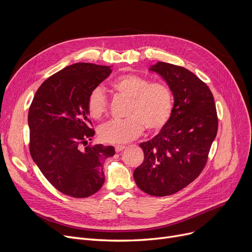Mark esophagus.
<instances>
[{"instance_id":"34e87169","label":"esophagus","mask_w":252,"mask_h":252,"mask_svg":"<svg viewBox=\"0 0 252 252\" xmlns=\"http://www.w3.org/2000/svg\"><path fill=\"white\" fill-rule=\"evenodd\" d=\"M125 148H126L125 145H117V146H115V151H116V152H121V151H123Z\"/></svg>"}]
</instances>
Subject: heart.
Listing matches in <instances>:
<instances>
[{
  "instance_id": "heart-1",
  "label": "heart",
  "mask_w": 252,
  "mask_h": 252,
  "mask_svg": "<svg viewBox=\"0 0 252 252\" xmlns=\"http://www.w3.org/2000/svg\"><path fill=\"white\" fill-rule=\"evenodd\" d=\"M111 89L127 99L126 116L123 121H110L99 129L103 142L123 144L137 138L144 129L149 131L162 128L173 113L174 97L170 89L162 83L152 82L134 73L123 74L113 79ZM107 98L100 88L93 90L88 97L89 114L100 119L107 111Z\"/></svg>"
}]
</instances>
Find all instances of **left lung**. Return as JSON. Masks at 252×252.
<instances>
[{"mask_svg":"<svg viewBox=\"0 0 252 252\" xmlns=\"http://www.w3.org/2000/svg\"><path fill=\"white\" fill-rule=\"evenodd\" d=\"M150 70L164 78L175 104L160 133L140 144L144 161L134 179L145 193L161 197L179 192L201 174L219 123L213 93L197 75L164 62Z\"/></svg>","mask_w":252,"mask_h":252,"instance_id":"left-lung-1","label":"left lung"}]
</instances>
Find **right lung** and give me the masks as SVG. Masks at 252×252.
Here are the masks:
<instances>
[{"instance_id": "obj_1", "label": "right lung", "mask_w": 252, "mask_h": 252, "mask_svg": "<svg viewBox=\"0 0 252 252\" xmlns=\"http://www.w3.org/2000/svg\"><path fill=\"white\" fill-rule=\"evenodd\" d=\"M110 73V66L93 63L66 66L46 79L31 104V155L45 178L65 195L86 198L104 184L103 163L114 155V148L81 146L95 135L88 97Z\"/></svg>"}]
</instances>
